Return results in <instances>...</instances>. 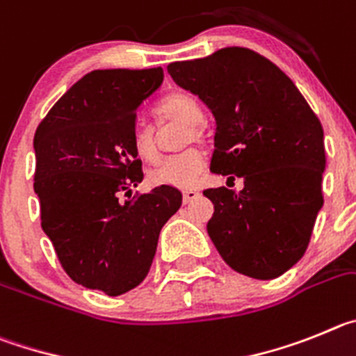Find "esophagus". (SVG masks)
<instances>
[{"label": "esophagus", "mask_w": 356, "mask_h": 356, "mask_svg": "<svg viewBox=\"0 0 356 356\" xmlns=\"http://www.w3.org/2000/svg\"><path fill=\"white\" fill-rule=\"evenodd\" d=\"M197 197H198V191L193 190V188L182 191V200H184V204H188V202L195 200V198H197Z\"/></svg>", "instance_id": "esophagus-1"}]
</instances>
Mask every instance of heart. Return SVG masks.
<instances>
[{
    "label": "heart",
    "mask_w": 356,
    "mask_h": 356,
    "mask_svg": "<svg viewBox=\"0 0 356 356\" xmlns=\"http://www.w3.org/2000/svg\"><path fill=\"white\" fill-rule=\"evenodd\" d=\"M159 122L184 124L181 145L191 142H206V127H204V113L197 99L190 94H174L166 97L159 104ZM134 154L147 163H154L159 158V147L154 129L147 126H138L133 131ZM204 166V156L197 147H186L175 154L168 156L149 172L150 184L174 186V188H191L197 182Z\"/></svg>",
    "instance_id": "b5f03b06"
}]
</instances>
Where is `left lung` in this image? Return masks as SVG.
Returning <instances> with one entry per match:
<instances>
[{"label": "left lung", "instance_id": "obj_1", "mask_svg": "<svg viewBox=\"0 0 356 356\" xmlns=\"http://www.w3.org/2000/svg\"><path fill=\"white\" fill-rule=\"evenodd\" d=\"M168 74L216 120L213 174L243 179L241 191L207 188V232L238 273L271 280L305 254L323 207V126L293 81L246 47L174 62Z\"/></svg>", "mask_w": 356, "mask_h": 356}]
</instances>
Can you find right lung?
I'll return each mask as SVG.
<instances>
[{
	"label": "right lung",
	"instance_id": "obj_1",
	"mask_svg": "<svg viewBox=\"0 0 356 356\" xmlns=\"http://www.w3.org/2000/svg\"><path fill=\"white\" fill-rule=\"evenodd\" d=\"M163 69L92 70L56 101L35 133L40 225L76 284L118 296L147 277L159 232L182 204L172 186L133 200L143 181L133 131Z\"/></svg>",
	"mask_w": 356,
	"mask_h": 356
}]
</instances>
